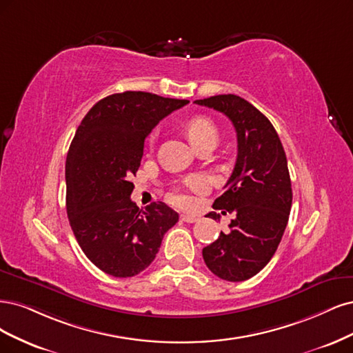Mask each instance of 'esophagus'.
Returning a JSON list of instances; mask_svg holds the SVG:
<instances>
[{
    "instance_id": "obj_1",
    "label": "esophagus",
    "mask_w": 353,
    "mask_h": 353,
    "mask_svg": "<svg viewBox=\"0 0 353 353\" xmlns=\"http://www.w3.org/2000/svg\"><path fill=\"white\" fill-rule=\"evenodd\" d=\"M180 220L185 221V223H195L198 221L199 219L196 217V215H189V214H181L180 215Z\"/></svg>"
}]
</instances>
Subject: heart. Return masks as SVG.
Returning <instances> with one entry per match:
<instances>
[{
    "label": "heart",
    "instance_id": "b5f03b06",
    "mask_svg": "<svg viewBox=\"0 0 353 353\" xmlns=\"http://www.w3.org/2000/svg\"><path fill=\"white\" fill-rule=\"evenodd\" d=\"M185 132L190 143L195 148H199L201 145L208 143V142H214V143L219 142V130L215 128V124L207 117L190 119L186 123ZM190 186L195 190H202L205 188V183H203L202 179L193 177L190 180ZM174 201L179 203V205H186V203H189V199L183 195H176Z\"/></svg>",
    "mask_w": 353,
    "mask_h": 353
}]
</instances>
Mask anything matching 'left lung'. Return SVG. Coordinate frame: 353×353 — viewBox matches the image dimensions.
<instances>
[{
    "label": "left lung",
    "mask_w": 353,
    "mask_h": 353,
    "mask_svg": "<svg viewBox=\"0 0 353 353\" xmlns=\"http://www.w3.org/2000/svg\"><path fill=\"white\" fill-rule=\"evenodd\" d=\"M195 104L214 108L233 123L237 158L225 192L212 208L236 212L229 233L202 249L207 267L227 281H243L263 270L276 254L292 207L286 154L271 121L246 99L227 94ZM220 219L210 212L207 217Z\"/></svg>",
    "instance_id": "left-lung-1"
}]
</instances>
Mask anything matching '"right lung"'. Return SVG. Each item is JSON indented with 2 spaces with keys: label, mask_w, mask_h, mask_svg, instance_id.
Returning a JSON list of instances; mask_svg holds the SVG:
<instances>
[{
  "label": "right lung",
  "mask_w": 353,
  "mask_h": 353,
  "mask_svg": "<svg viewBox=\"0 0 353 353\" xmlns=\"http://www.w3.org/2000/svg\"><path fill=\"white\" fill-rule=\"evenodd\" d=\"M141 90L112 94L88 111L65 160V207L85 255L112 277H133L160 251L179 214L164 202L145 210L130 199L146 136L188 104Z\"/></svg>",
  "instance_id": "right-lung-1"
}]
</instances>
